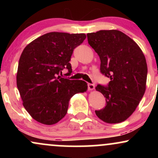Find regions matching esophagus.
<instances>
[{"instance_id":"esophagus-1","label":"esophagus","mask_w":158,"mask_h":158,"mask_svg":"<svg viewBox=\"0 0 158 158\" xmlns=\"http://www.w3.org/2000/svg\"><path fill=\"white\" fill-rule=\"evenodd\" d=\"M95 88V86L93 84H88V90H93Z\"/></svg>"}]
</instances>
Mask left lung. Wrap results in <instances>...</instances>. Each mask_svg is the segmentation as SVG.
I'll list each match as a JSON object with an SVG mask.
<instances>
[{
	"label": "left lung",
	"mask_w": 158,
	"mask_h": 158,
	"mask_svg": "<svg viewBox=\"0 0 158 158\" xmlns=\"http://www.w3.org/2000/svg\"><path fill=\"white\" fill-rule=\"evenodd\" d=\"M87 36L99 56L100 72L110 79L107 87H96L106 97V106L95 113L107 123L123 122L133 114L146 90L144 54L134 40L119 30H99Z\"/></svg>",
	"instance_id": "1"
}]
</instances>
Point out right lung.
<instances>
[{"label": "right lung", "mask_w": 158, "mask_h": 158, "mask_svg": "<svg viewBox=\"0 0 158 158\" xmlns=\"http://www.w3.org/2000/svg\"><path fill=\"white\" fill-rule=\"evenodd\" d=\"M86 38L84 33L52 32L40 36L23 49L18 67L17 87L23 106L35 120L44 125L60 121L74 94L84 93L82 80L61 78L63 69L72 73L73 50Z\"/></svg>", "instance_id": "right-lung-1"}]
</instances>
